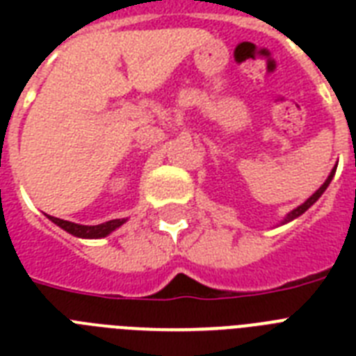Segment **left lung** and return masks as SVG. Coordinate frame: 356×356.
<instances>
[{
    "label": "left lung",
    "mask_w": 356,
    "mask_h": 356,
    "mask_svg": "<svg viewBox=\"0 0 356 356\" xmlns=\"http://www.w3.org/2000/svg\"><path fill=\"white\" fill-rule=\"evenodd\" d=\"M334 172H337V168H332L331 175H329V177H327V181H325V183L321 184L320 188L316 190L314 194L310 195L309 200L305 201L303 205H299L298 209H293V211L290 212V214H288V216L284 218V220H282V223H288V222H292V220H296V218H298V216H301V214H303L305 211H309L310 207L314 205L316 201H318V200H320V197H321V194H323V192H325V190H327V186H329V183H331V181H332V177H334Z\"/></svg>",
    "instance_id": "1"
}]
</instances>
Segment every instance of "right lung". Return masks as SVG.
<instances>
[{
	"label": "right lung",
	"instance_id": "obj_1",
	"mask_svg": "<svg viewBox=\"0 0 356 356\" xmlns=\"http://www.w3.org/2000/svg\"><path fill=\"white\" fill-rule=\"evenodd\" d=\"M47 218H49L55 225L64 229L66 233L74 234V236L77 238H103L113 233V231H116L120 225L125 223V220H111V222L99 223V225H79V223L66 222V220H60V218H53V216H47Z\"/></svg>",
	"mask_w": 356,
	"mask_h": 356
}]
</instances>
